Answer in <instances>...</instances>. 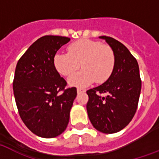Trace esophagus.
I'll list each match as a JSON object with an SVG mask.
<instances>
[{"instance_id": "1", "label": "esophagus", "mask_w": 159, "mask_h": 159, "mask_svg": "<svg viewBox=\"0 0 159 159\" xmlns=\"http://www.w3.org/2000/svg\"><path fill=\"white\" fill-rule=\"evenodd\" d=\"M84 89H81V88H78L77 89V92H78V93H82V92H84Z\"/></svg>"}]
</instances>
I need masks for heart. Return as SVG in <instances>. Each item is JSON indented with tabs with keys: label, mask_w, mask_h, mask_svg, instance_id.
<instances>
[{
	"label": "heart",
	"mask_w": 159,
	"mask_h": 159,
	"mask_svg": "<svg viewBox=\"0 0 159 159\" xmlns=\"http://www.w3.org/2000/svg\"><path fill=\"white\" fill-rule=\"evenodd\" d=\"M56 70L64 76L70 75L80 65L83 70L68 79L70 85L85 87L94 81L104 83L110 77L115 66L114 50L108 45L91 40H80L68 46V53L54 56Z\"/></svg>",
	"instance_id": "1"
}]
</instances>
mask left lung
<instances>
[{
  "instance_id": "obj_1",
  "label": "left lung",
  "mask_w": 159,
  "mask_h": 159,
  "mask_svg": "<svg viewBox=\"0 0 159 159\" xmlns=\"http://www.w3.org/2000/svg\"><path fill=\"white\" fill-rule=\"evenodd\" d=\"M99 38L105 40L114 50L115 66L104 84L87 90L86 109L91 124L98 131L114 134L125 128L134 116L142 82L139 64L129 50L114 38Z\"/></svg>"
}]
</instances>
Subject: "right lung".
<instances>
[{"label":"right lung","instance_id":"right-lung-1","mask_svg":"<svg viewBox=\"0 0 159 159\" xmlns=\"http://www.w3.org/2000/svg\"><path fill=\"white\" fill-rule=\"evenodd\" d=\"M70 40L45 35L33 43L17 62L13 81L17 109L25 126L39 137H57L69 124L77 90L75 87L65 89L66 81L60 77L53 60Z\"/></svg>","mask_w":159,"mask_h":159}]
</instances>
